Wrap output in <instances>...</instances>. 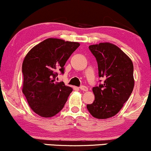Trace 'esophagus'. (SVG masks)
<instances>
[{"instance_id":"obj_1","label":"esophagus","mask_w":151,"mask_h":151,"mask_svg":"<svg viewBox=\"0 0 151 151\" xmlns=\"http://www.w3.org/2000/svg\"><path fill=\"white\" fill-rule=\"evenodd\" d=\"M80 89L82 90V91H86L88 90V88L86 87V86H80Z\"/></svg>"}]
</instances>
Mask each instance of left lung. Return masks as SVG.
I'll return each mask as SVG.
<instances>
[{
	"mask_svg": "<svg viewBox=\"0 0 151 151\" xmlns=\"http://www.w3.org/2000/svg\"><path fill=\"white\" fill-rule=\"evenodd\" d=\"M89 49L97 62L99 77H103L104 81L93 87L95 99L92 104L86 105V108L96 119H108L121 110L132 93L133 62L120 48L111 43L93 45Z\"/></svg>",
	"mask_w": 151,
	"mask_h": 151,
	"instance_id": "left-lung-1",
	"label": "left lung"
}]
</instances>
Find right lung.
I'll list each match as a JSON object with an SVG mask.
<instances>
[{
    "instance_id": "right-lung-1",
    "label": "right lung",
    "mask_w": 151,
    "mask_h": 151,
    "mask_svg": "<svg viewBox=\"0 0 151 151\" xmlns=\"http://www.w3.org/2000/svg\"><path fill=\"white\" fill-rule=\"evenodd\" d=\"M80 45L57 38H48L35 46L22 62V93L35 113L54 116L63 109L72 91L64 82H55L60 71Z\"/></svg>"
}]
</instances>
